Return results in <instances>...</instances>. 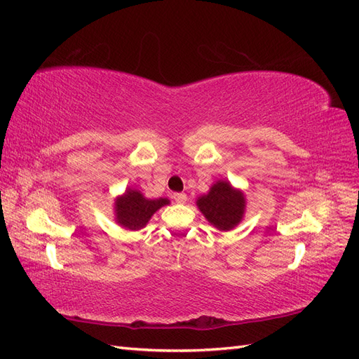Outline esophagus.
Here are the masks:
<instances>
[{
	"label": "esophagus",
	"mask_w": 359,
	"mask_h": 359,
	"mask_svg": "<svg viewBox=\"0 0 359 359\" xmlns=\"http://www.w3.org/2000/svg\"><path fill=\"white\" fill-rule=\"evenodd\" d=\"M173 199L177 203H186L187 202V194L186 193H175L173 194Z\"/></svg>",
	"instance_id": "1"
}]
</instances>
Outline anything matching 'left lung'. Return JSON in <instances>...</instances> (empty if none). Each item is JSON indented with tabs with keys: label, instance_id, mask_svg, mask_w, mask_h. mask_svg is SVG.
I'll return each mask as SVG.
<instances>
[{
	"label": "left lung",
	"instance_id": "1",
	"mask_svg": "<svg viewBox=\"0 0 359 359\" xmlns=\"http://www.w3.org/2000/svg\"><path fill=\"white\" fill-rule=\"evenodd\" d=\"M198 208L219 231H231L243 220L245 196L241 190L231 186L229 181H217L210 191L196 201Z\"/></svg>",
	"mask_w": 359,
	"mask_h": 359
}]
</instances>
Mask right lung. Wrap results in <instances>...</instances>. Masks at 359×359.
I'll return each instance as SVG.
<instances>
[{
    "label": "right lung",
    "instance_id": "right-lung-1",
    "mask_svg": "<svg viewBox=\"0 0 359 359\" xmlns=\"http://www.w3.org/2000/svg\"><path fill=\"white\" fill-rule=\"evenodd\" d=\"M169 199H147L142 193L128 189L115 201V220L128 231H139L149 222L161 206L169 205Z\"/></svg>",
    "mask_w": 359,
    "mask_h": 359
}]
</instances>
